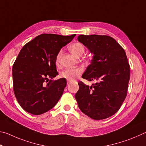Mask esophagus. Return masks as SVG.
<instances>
[{"instance_id": "1", "label": "esophagus", "mask_w": 146, "mask_h": 146, "mask_svg": "<svg viewBox=\"0 0 146 146\" xmlns=\"http://www.w3.org/2000/svg\"><path fill=\"white\" fill-rule=\"evenodd\" d=\"M71 82H72V81H70V80H67V84L70 83Z\"/></svg>"}]
</instances>
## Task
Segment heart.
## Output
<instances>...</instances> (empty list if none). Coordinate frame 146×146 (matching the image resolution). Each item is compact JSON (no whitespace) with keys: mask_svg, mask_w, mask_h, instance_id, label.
<instances>
[{"mask_svg":"<svg viewBox=\"0 0 146 146\" xmlns=\"http://www.w3.org/2000/svg\"><path fill=\"white\" fill-rule=\"evenodd\" d=\"M69 49L71 51V52L76 56H81L85 52V47L81 43H74L72 44L69 47ZM62 51L60 50L58 52L56 57V63L58 64L60 61V58ZM83 71V68L78 67V68H68L64 70L61 73V76L62 78L67 79L68 80H74L76 78H78Z\"/></svg>","mask_w":146,"mask_h":146,"instance_id":"b5f03b06","label":"heart"}]
</instances>
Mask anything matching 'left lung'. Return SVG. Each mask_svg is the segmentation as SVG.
Here are the masks:
<instances>
[{
    "label": "left lung",
    "instance_id": "obj_1",
    "mask_svg": "<svg viewBox=\"0 0 146 146\" xmlns=\"http://www.w3.org/2000/svg\"><path fill=\"white\" fill-rule=\"evenodd\" d=\"M78 40L94 54L82 78L98 81L90 86L78 83V106L94 120L106 119L119 110L127 95L130 71L126 52L109 36L81 35Z\"/></svg>",
    "mask_w": 146,
    "mask_h": 146
}]
</instances>
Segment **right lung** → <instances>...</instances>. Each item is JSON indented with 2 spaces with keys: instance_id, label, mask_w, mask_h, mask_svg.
I'll return each mask as SVG.
<instances>
[{
  "instance_id": "1",
  "label": "right lung",
  "mask_w": 146,
  "mask_h": 146,
  "mask_svg": "<svg viewBox=\"0 0 146 146\" xmlns=\"http://www.w3.org/2000/svg\"><path fill=\"white\" fill-rule=\"evenodd\" d=\"M75 34H42L27 43L13 66V90L22 108L33 115L50 110L60 100L66 85L65 78L52 81L58 74L56 57Z\"/></svg>"
}]
</instances>
